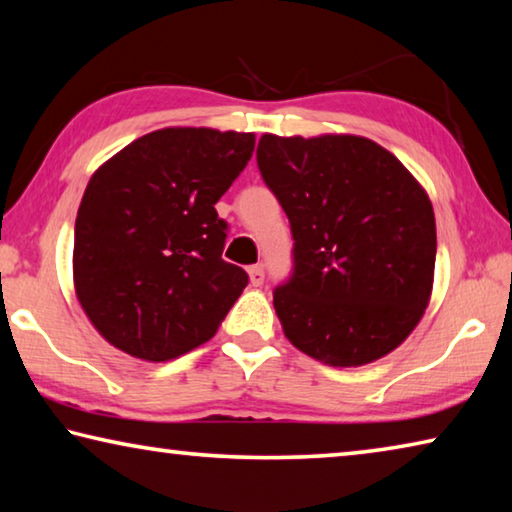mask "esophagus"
<instances>
[{"label":"esophagus","mask_w":512,"mask_h":512,"mask_svg":"<svg viewBox=\"0 0 512 512\" xmlns=\"http://www.w3.org/2000/svg\"><path fill=\"white\" fill-rule=\"evenodd\" d=\"M248 277H250V284H253V287H262V284H264V268L262 266H250Z\"/></svg>","instance_id":"34e87169"}]
</instances>
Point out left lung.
<instances>
[{"mask_svg": "<svg viewBox=\"0 0 512 512\" xmlns=\"http://www.w3.org/2000/svg\"><path fill=\"white\" fill-rule=\"evenodd\" d=\"M257 167L296 241L291 280L273 293L284 336L334 368L386 357L431 300L429 194L391 151L361 135L264 133Z\"/></svg>", "mask_w": 512, "mask_h": 512, "instance_id": "1", "label": "left lung"}]
</instances>
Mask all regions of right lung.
<instances>
[{
  "label": "right lung",
  "instance_id": "1",
  "mask_svg": "<svg viewBox=\"0 0 512 512\" xmlns=\"http://www.w3.org/2000/svg\"><path fill=\"white\" fill-rule=\"evenodd\" d=\"M253 149V133L169 126L92 173L76 214L74 291L117 350L160 363L216 334L248 275L221 257L214 205Z\"/></svg>",
  "mask_w": 512,
  "mask_h": 512
}]
</instances>
